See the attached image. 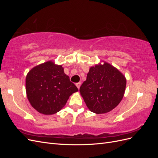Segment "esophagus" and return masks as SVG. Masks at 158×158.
Masks as SVG:
<instances>
[{
	"mask_svg": "<svg viewBox=\"0 0 158 158\" xmlns=\"http://www.w3.org/2000/svg\"><path fill=\"white\" fill-rule=\"evenodd\" d=\"M81 84H82L81 82H78V83H76V86H77V88H78V89H80V85H81Z\"/></svg>",
	"mask_w": 158,
	"mask_h": 158,
	"instance_id": "1",
	"label": "esophagus"
}]
</instances>
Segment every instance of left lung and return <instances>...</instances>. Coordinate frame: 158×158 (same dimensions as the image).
Here are the masks:
<instances>
[{
	"instance_id": "8db88e82",
	"label": "left lung",
	"mask_w": 158,
	"mask_h": 158,
	"mask_svg": "<svg viewBox=\"0 0 158 158\" xmlns=\"http://www.w3.org/2000/svg\"><path fill=\"white\" fill-rule=\"evenodd\" d=\"M91 66L80 92L90 111L107 113L115 108L125 94L127 80L117 68L103 61Z\"/></svg>"
}]
</instances>
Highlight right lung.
Returning <instances> with one entry per match:
<instances>
[{"mask_svg": "<svg viewBox=\"0 0 158 158\" xmlns=\"http://www.w3.org/2000/svg\"><path fill=\"white\" fill-rule=\"evenodd\" d=\"M26 91L28 101L37 111L51 115L60 111L78 89L70 82L62 65L49 60L27 74Z\"/></svg>", "mask_w": 158, "mask_h": 158, "instance_id": "right-lung-1", "label": "right lung"}]
</instances>
